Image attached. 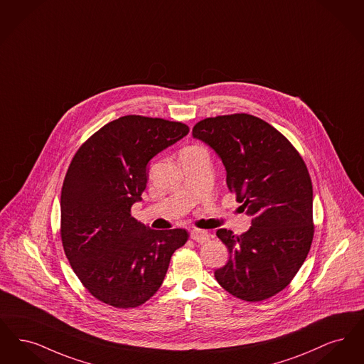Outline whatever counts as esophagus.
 <instances>
[{"mask_svg": "<svg viewBox=\"0 0 364 364\" xmlns=\"http://www.w3.org/2000/svg\"><path fill=\"white\" fill-rule=\"evenodd\" d=\"M190 237H191L193 240H196L197 243H205V242L209 240L210 234L208 231H204V230H193L190 232Z\"/></svg>", "mask_w": 364, "mask_h": 364, "instance_id": "34e87169", "label": "esophagus"}]
</instances>
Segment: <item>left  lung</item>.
I'll use <instances>...</instances> for the list:
<instances>
[{
    "instance_id": "left-lung-1",
    "label": "left lung",
    "mask_w": 364,
    "mask_h": 364,
    "mask_svg": "<svg viewBox=\"0 0 364 364\" xmlns=\"http://www.w3.org/2000/svg\"><path fill=\"white\" fill-rule=\"evenodd\" d=\"M193 137L222 159L228 189L253 216L242 235L218 230L230 259L215 277L242 301H265L291 283L311 247L313 185L307 167L279 130L250 114L205 118L194 125Z\"/></svg>"
}]
</instances>
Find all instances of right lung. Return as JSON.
Here are the masks:
<instances>
[{"instance_id": "1", "label": "right lung", "mask_w": 364, "mask_h": 364, "mask_svg": "<svg viewBox=\"0 0 364 364\" xmlns=\"http://www.w3.org/2000/svg\"><path fill=\"white\" fill-rule=\"evenodd\" d=\"M189 133L182 122L125 115L76 152L61 191L63 252L92 296L118 309L156 294L186 230H152L130 215L146 188V164Z\"/></svg>"}]
</instances>
